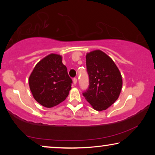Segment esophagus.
Instances as JSON below:
<instances>
[{
    "label": "esophagus",
    "mask_w": 155,
    "mask_h": 155,
    "mask_svg": "<svg viewBox=\"0 0 155 155\" xmlns=\"http://www.w3.org/2000/svg\"><path fill=\"white\" fill-rule=\"evenodd\" d=\"M73 83L75 84H77V82H78V79L76 78H74L73 80Z\"/></svg>",
    "instance_id": "esophagus-1"
}]
</instances>
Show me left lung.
<instances>
[{"mask_svg":"<svg viewBox=\"0 0 155 155\" xmlns=\"http://www.w3.org/2000/svg\"><path fill=\"white\" fill-rule=\"evenodd\" d=\"M86 66L89 87L82 94L95 110H106L119 97L123 84L119 70L113 60L100 50L87 54Z\"/></svg>","mask_w":155,"mask_h":155,"instance_id":"1","label":"left lung"}]
</instances>
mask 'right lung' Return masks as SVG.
Returning <instances> with one entry per match:
<instances>
[{"label":"right lung","instance_id":"obj_1","mask_svg":"<svg viewBox=\"0 0 155 155\" xmlns=\"http://www.w3.org/2000/svg\"><path fill=\"white\" fill-rule=\"evenodd\" d=\"M72 79L60 55L51 54L36 65L29 78L34 98L40 104L51 108L59 104L68 96Z\"/></svg>","mask_w":155,"mask_h":155}]
</instances>
